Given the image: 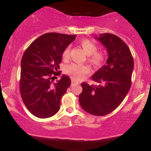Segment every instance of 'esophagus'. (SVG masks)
Here are the masks:
<instances>
[{
    "label": "esophagus",
    "instance_id": "34e87169",
    "mask_svg": "<svg viewBox=\"0 0 151 151\" xmlns=\"http://www.w3.org/2000/svg\"><path fill=\"white\" fill-rule=\"evenodd\" d=\"M74 84H79V83H78V82L76 81L74 79L71 78V85H74Z\"/></svg>",
    "mask_w": 151,
    "mask_h": 151
}]
</instances>
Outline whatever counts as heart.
Returning <instances> with one entry per match:
<instances>
[{"label":"heart","instance_id":"obj_1","mask_svg":"<svg viewBox=\"0 0 151 151\" xmlns=\"http://www.w3.org/2000/svg\"><path fill=\"white\" fill-rule=\"evenodd\" d=\"M80 46L86 55L88 63L91 66L97 68L102 66L105 60V55L103 52L97 51V46L89 39H83L80 42ZM70 48L66 47L63 52V58L66 59L69 57ZM64 72L71 75L73 78L80 80L89 73V68L84 65L71 63L65 67Z\"/></svg>","mask_w":151,"mask_h":151}]
</instances>
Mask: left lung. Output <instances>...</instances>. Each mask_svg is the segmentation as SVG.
<instances>
[{
  "mask_svg": "<svg viewBox=\"0 0 151 151\" xmlns=\"http://www.w3.org/2000/svg\"><path fill=\"white\" fill-rule=\"evenodd\" d=\"M106 47V64L91 77L98 85L81 83L83 91L79 96L80 106L88 113L106 115L115 110L131 88L134 60L129 47L118 36L105 33L96 36Z\"/></svg>",
  "mask_w": 151,
  "mask_h": 151,
  "instance_id": "1",
  "label": "left lung"
}]
</instances>
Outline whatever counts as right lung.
I'll return each mask as SVG.
<instances>
[{
  "mask_svg": "<svg viewBox=\"0 0 151 151\" xmlns=\"http://www.w3.org/2000/svg\"><path fill=\"white\" fill-rule=\"evenodd\" d=\"M76 36L45 33L33 41L22 55L19 91L27 109L37 118H50L60 109L71 80L62 75L60 80L53 81L61 73L58 69L63 51Z\"/></svg>",
  "mask_w": 151,
  "mask_h": 151,
  "instance_id": "right-lung-1",
  "label": "right lung"
}]
</instances>
